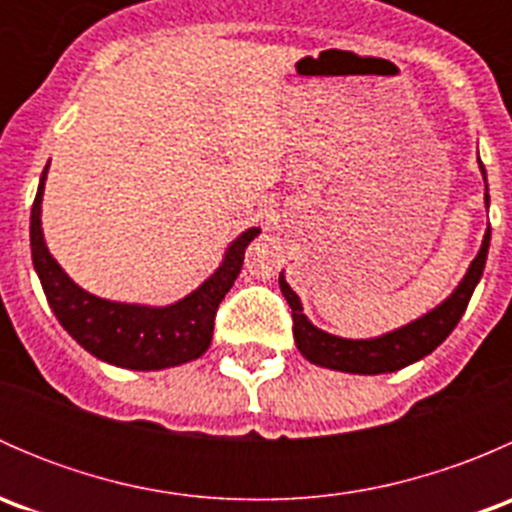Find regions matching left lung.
Masks as SVG:
<instances>
[{"mask_svg":"<svg viewBox=\"0 0 512 512\" xmlns=\"http://www.w3.org/2000/svg\"><path fill=\"white\" fill-rule=\"evenodd\" d=\"M485 203H488V195H485ZM488 245L490 230L485 232L480 252L476 260L471 262V267H468L463 282L446 302L438 304L426 317L416 319V322L406 324V327L396 329L391 334H384L379 339H342L317 329L302 314V302H299L297 294L280 277V289L289 302V309H292V332L297 349L312 364L349 371V374H389V371H399L404 366L414 364V361L431 354L456 329V324L461 322L463 312H466L468 302H471L473 289H476L480 275H483Z\"/></svg>","mask_w":512,"mask_h":512,"instance_id":"obj_1","label":"left lung"}]
</instances>
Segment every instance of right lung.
<instances>
[{"label":"right lung","instance_id":"right-lung-1","mask_svg":"<svg viewBox=\"0 0 512 512\" xmlns=\"http://www.w3.org/2000/svg\"><path fill=\"white\" fill-rule=\"evenodd\" d=\"M41 175L39 190L32 205V260L34 270L44 287L46 302L56 314L61 327L94 356L123 369H165L185 361L198 359L208 352L213 339L215 314L220 302L230 292L245 260V250L257 237V227L242 232L227 250L223 265L208 282H203L193 294L170 307H138V304H118L98 299L84 292L69 280L64 270L46 250L41 235V195H44Z\"/></svg>","mask_w":512,"mask_h":512}]
</instances>
